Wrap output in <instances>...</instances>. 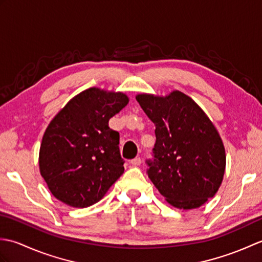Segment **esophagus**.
<instances>
[{"instance_id":"34e87169","label":"esophagus","mask_w":262,"mask_h":262,"mask_svg":"<svg viewBox=\"0 0 262 262\" xmlns=\"http://www.w3.org/2000/svg\"><path fill=\"white\" fill-rule=\"evenodd\" d=\"M141 163H142L141 158H135V159H133V160L130 161V164H132L133 166H138V165H141Z\"/></svg>"}]
</instances>
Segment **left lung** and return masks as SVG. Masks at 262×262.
<instances>
[{"label": "left lung", "instance_id": "obj_1", "mask_svg": "<svg viewBox=\"0 0 262 262\" xmlns=\"http://www.w3.org/2000/svg\"><path fill=\"white\" fill-rule=\"evenodd\" d=\"M136 100L155 125L148 178L171 206L194 209L214 197L223 181V141L205 111L181 91L140 93Z\"/></svg>", "mask_w": 262, "mask_h": 262}]
</instances>
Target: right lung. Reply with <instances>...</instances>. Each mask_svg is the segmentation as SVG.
Instances as JSON below:
<instances>
[{
    "instance_id": "1",
    "label": "right lung",
    "mask_w": 262,
    "mask_h": 262,
    "mask_svg": "<svg viewBox=\"0 0 262 262\" xmlns=\"http://www.w3.org/2000/svg\"><path fill=\"white\" fill-rule=\"evenodd\" d=\"M124 92L90 88L49 122L39 149V171L53 196L74 208L101 200L124 173L119 133L109 119L125 108Z\"/></svg>"
}]
</instances>
